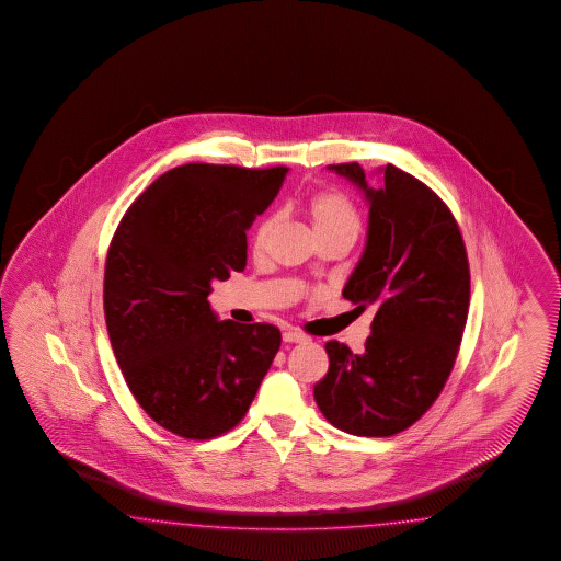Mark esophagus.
Masks as SVG:
<instances>
[{
  "mask_svg": "<svg viewBox=\"0 0 561 561\" xmlns=\"http://www.w3.org/2000/svg\"><path fill=\"white\" fill-rule=\"evenodd\" d=\"M284 342H290V344H296V342H307V336L302 334V332H298V330H286L284 334Z\"/></svg>",
  "mask_w": 561,
  "mask_h": 561,
  "instance_id": "esophagus-1",
  "label": "esophagus"
}]
</instances>
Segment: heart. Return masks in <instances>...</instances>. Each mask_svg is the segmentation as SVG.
<instances>
[{"label":"heart","instance_id":"obj_1","mask_svg":"<svg viewBox=\"0 0 561 561\" xmlns=\"http://www.w3.org/2000/svg\"><path fill=\"white\" fill-rule=\"evenodd\" d=\"M309 224L313 227L314 238H346L351 242L357 240L360 231V217L357 206L348 196L340 192H321L307 202L305 208ZM275 219L267 217L256 225L252 236V250L263 252L270 242Z\"/></svg>","mask_w":561,"mask_h":561}]
</instances>
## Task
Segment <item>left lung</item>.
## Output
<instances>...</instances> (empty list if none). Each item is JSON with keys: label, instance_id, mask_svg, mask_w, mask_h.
I'll return each mask as SVG.
<instances>
[{"label": "left lung", "instance_id": "obj_1", "mask_svg": "<svg viewBox=\"0 0 561 561\" xmlns=\"http://www.w3.org/2000/svg\"><path fill=\"white\" fill-rule=\"evenodd\" d=\"M369 202L363 256L342 296L376 317L365 351L325 344L330 369L313 388L325 420L355 436L415 424L445 388L470 309L466 244L447 204L394 164L371 187L359 162L330 164Z\"/></svg>", "mask_w": 561, "mask_h": 561}]
</instances>
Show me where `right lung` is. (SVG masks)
I'll return each instance as SVG.
<instances>
[{"label":"right lung","mask_w":561,"mask_h":561,"mask_svg":"<svg viewBox=\"0 0 561 561\" xmlns=\"http://www.w3.org/2000/svg\"><path fill=\"white\" fill-rule=\"evenodd\" d=\"M286 167L192 162L160 175L114 231L104 314L114 357L141 409L181 438L238 426L279 351L270 323L219 321L213 279L247 267V229Z\"/></svg>","instance_id":"right-lung-1"}]
</instances>
